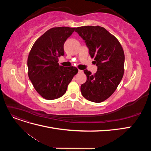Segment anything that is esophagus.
<instances>
[{
    "label": "esophagus",
    "mask_w": 151,
    "mask_h": 151,
    "mask_svg": "<svg viewBox=\"0 0 151 151\" xmlns=\"http://www.w3.org/2000/svg\"><path fill=\"white\" fill-rule=\"evenodd\" d=\"M79 73H82V72H83V70H79Z\"/></svg>",
    "instance_id": "34e87169"
}]
</instances>
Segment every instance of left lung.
Returning a JSON list of instances; mask_svg holds the SVG:
<instances>
[{
	"label": "left lung",
	"instance_id": "1",
	"mask_svg": "<svg viewBox=\"0 0 151 151\" xmlns=\"http://www.w3.org/2000/svg\"><path fill=\"white\" fill-rule=\"evenodd\" d=\"M76 32L84 40L98 67L94 75L88 70H84L87 80L81 86L82 95L90 101L103 102L115 92L122 81L124 52L118 40L103 27H78Z\"/></svg>",
	"mask_w": 151,
	"mask_h": 151
}]
</instances>
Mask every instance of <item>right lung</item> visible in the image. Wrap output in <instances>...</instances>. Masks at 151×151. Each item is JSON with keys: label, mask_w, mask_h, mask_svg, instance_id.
Masks as SVG:
<instances>
[{"label": "right lung", "mask_w": 151, "mask_h": 151, "mask_svg": "<svg viewBox=\"0 0 151 151\" xmlns=\"http://www.w3.org/2000/svg\"><path fill=\"white\" fill-rule=\"evenodd\" d=\"M75 28L50 29L36 41L28 58V76L40 95L48 100L60 98L78 72L75 67L58 64V57L64 55L63 45Z\"/></svg>", "instance_id": "add662e5"}]
</instances>
